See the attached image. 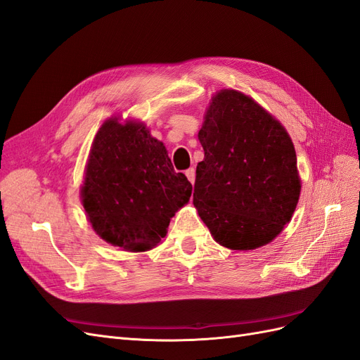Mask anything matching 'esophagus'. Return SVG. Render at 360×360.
Returning <instances> with one entry per match:
<instances>
[{
  "instance_id": "obj_1",
  "label": "esophagus",
  "mask_w": 360,
  "mask_h": 360,
  "mask_svg": "<svg viewBox=\"0 0 360 360\" xmlns=\"http://www.w3.org/2000/svg\"><path fill=\"white\" fill-rule=\"evenodd\" d=\"M184 174H186L188 180L193 184V183H195V169H193V168H189V169H186V172H184Z\"/></svg>"
}]
</instances>
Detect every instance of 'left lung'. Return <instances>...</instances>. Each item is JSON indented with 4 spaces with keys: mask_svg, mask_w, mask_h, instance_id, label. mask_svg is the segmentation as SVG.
Listing matches in <instances>:
<instances>
[{
    "mask_svg": "<svg viewBox=\"0 0 360 360\" xmlns=\"http://www.w3.org/2000/svg\"><path fill=\"white\" fill-rule=\"evenodd\" d=\"M198 139L193 205L214 240L234 250L264 246L291 221L300 197L292 141L252 97L221 90Z\"/></svg>",
    "mask_w": 360,
    "mask_h": 360,
    "instance_id": "8db88e82",
    "label": "left lung"
}]
</instances>
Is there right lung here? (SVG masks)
Listing matches in <instances>:
<instances>
[{
	"mask_svg": "<svg viewBox=\"0 0 360 360\" xmlns=\"http://www.w3.org/2000/svg\"><path fill=\"white\" fill-rule=\"evenodd\" d=\"M192 184L172 168L168 151L144 123L110 118L96 134L81 188L93 230L105 242L141 252L167 236Z\"/></svg>",
	"mask_w": 360,
	"mask_h": 360,
	"instance_id": "obj_1",
	"label": "right lung"
}]
</instances>
